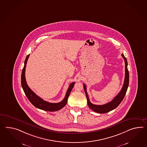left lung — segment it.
Here are the masks:
<instances>
[{"label":"left lung","instance_id":"obj_1","mask_svg":"<svg viewBox=\"0 0 147 147\" xmlns=\"http://www.w3.org/2000/svg\"><path fill=\"white\" fill-rule=\"evenodd\" d=\"M122 56L124 59V62H125V78H124V83L120 92L111 102L103 105H95L92 104L91 103V102L90 101L88 95L86 91V86L84 84H83V88L84 89L86 96L87 98L88 106L89 108L95 112L99 113H105L112 111L114 110V109L117 108L118 105L121 103V102L124 98V96L126 94L127 88L129 86V74L127 69V59L124 57V55L123 54H122Z\"/></svg>","mask_w":147,"mask_h":147}]
</instances>
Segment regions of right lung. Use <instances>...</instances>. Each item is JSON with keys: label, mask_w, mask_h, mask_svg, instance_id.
I'll return each instance as SVG.
<instances>
[{"label": "right lung", "mask_w": 147, "mask_h": 147, "mask_svg": "<svg viewBox=\"0 0 147 147\" xmlns=\"http://www.w3.org/2000/svg\"><path fill=\"white\" fill-rule=\"evenodd\" d=\"M29 56H30V54L26 56L25 61L24 62V66L23 67L22 75H21L22 86L26 96L27 97L29 101L31 102V103L34 106H35L36 108L39 109H41L44 111H50V112L58 111L61 110L63 107H64L66 105L67 99L71 92L72 91V88H73L75 82H73L69 85L68 90L66 92L65 96L62 101L59 103H49V102L44 101L42 98L37 96L29 88V86H28L26 83L25 75V69H26V63Z\"/></svg>", "instance_id": "1"}]
</instances>
